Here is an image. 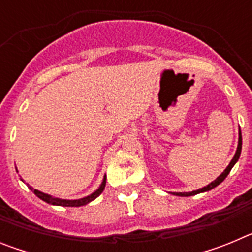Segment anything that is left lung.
<instances>
[{
    "label": "left lung",
    "mask_w": 252,
    "mask_h": 252,
    "mask_svg": "<svg viewBox=\"0 0 252 252\" xmlns=\"http://www.w3.org/2000/svg\"><path fill=\"white\" fill-rule=\"evenodd\" d=\"M241 149H242V136H241V130L239 131V145H237V150H236L235 155H233L232 160L230 161V164H228V166H227L226 169L223 170V173H222L220 177H217V179H215L213 182H211V183L208 184V186L203 187V188L201 189H197V190H193V192H179V193H171V194L174 195H179V197H190V195H195L198 194V193H204V192H208V190H211V189L216 188V187L218 186V184H221L222 182H223L224 179H226V177L228 174H230L231 169L233 168V165H235L236 162H237V160L240 159V155H241Z\"/></svg>",
    "instance_id": "obj_1"
}]
</instances>
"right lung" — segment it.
<instances>
[{
  "label": "right lung",
  "mask_w": 252,
  "mask_h": 252,
  "mask_svg": "<svg viewBox=\"0 0 252 252\" xmlns=\"http://www.w3.org/2000/svg\"><path fill=\"white\" fill-rule=\"evenodd\" d=\"M104 187H106V175H104L103 180H102L101 186H99V188L97 189V190H94V192L92 193V194L87 195V197L84 198H81V199H60V198H55V197H51L50 194H46V193H43L40 192V190H37V189H34L32 187L29 186V188L32 190V192L35 193V194L37 195V197L41 199V201L46 202V203L49 204H53V206H62V207H81V206H86V204H88L90 202L94 201L95 198L98 197L99 194H101L102 192H103Z\"/></svg>",
  "instance_id": "1"
}]
</instances>
